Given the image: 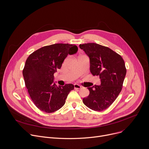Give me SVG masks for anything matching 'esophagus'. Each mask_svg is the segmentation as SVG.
Listing matches in <instances>:
<instances>
[{
    "label": "esophagus",
    "instance_id": "1",
    "mask_svg": "<svg viewBox=\"0 0 149 149\" xmlns=\"http://www.w3.org/2000/svg\"><path fill=\"white\" fill-rule=\"evenodd\" d=\"M74 88H75V90H79V89H81V86H80L79 85H78V84H75L74 85Z\"/></svg>",
    "mask_w": 149,
    "mask_h": 149
}]
</instances>
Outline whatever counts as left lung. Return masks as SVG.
<instances>
[{"label": "left lung", "mask_w": 149, "mask_h": 149, "mask_svg": "<svg viewBox=\"0 0 149 149\" xmlns=\"http://www.w3.org/2000/svg\"><path fill=\"white\" fill-rule=\"evenodd\" d=\"M79 47L90 57V72L98 75L101 81L100 86L88 87L90 94L82 101L94 111H103L113 103L122 90L126 74L124 61L120 55L107 47L95 43Z\"/></svg>", "instance_id": "1"}]
</instances>
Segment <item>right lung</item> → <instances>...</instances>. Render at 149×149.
Instances as JSON below:
<instances>
[{
	"label": "right lung",
	"instance_id": "obj_1",
	"mask_svg": "<svg viewBox=\"0 0 149 149\" xmlns=\"http://www.w3.org/2000/svg\"><path fill=\"white\" fill-rule=\"evenodd\" d=\"M78 51L75 45L55 44L42 47L29 55L23 70L25 84L36 107L51 113L65 103L70 92L74 88L72 84L57 86L53 82L54 74L60 69L68 54Z\"/></svg>",
	"mask_w": 149,
	"mask_h": 149
}]
</instances>
